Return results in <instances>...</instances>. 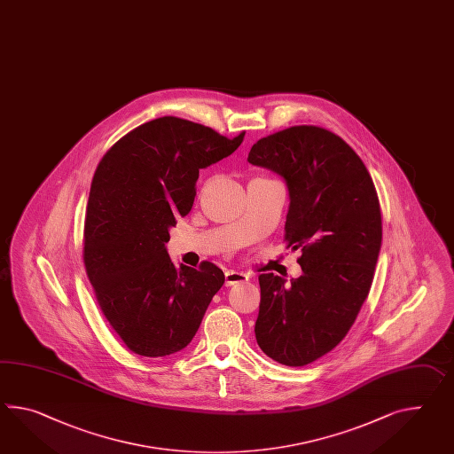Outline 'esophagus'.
<instances>
[{"label":"esophagus","instance_id":"obj_1","mask_svg":"<svg viewBox=\"0 0 454 454\" xmlns=\"http://www.w3.org/2000/svg\"><path fill=\"white\" fill-rule=\"evenodd\" d=\"M224 278H226V287H231L234 284H243V282H247L249 280V276L247 274H244V272H239V270H226V274H224Z\"/></svg>","mask_w":454,"mask_h":454}]
</instances>
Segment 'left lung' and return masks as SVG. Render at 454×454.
Wrapping results in <instances>:
<instances>
[{"label": "left lung", "mask_w": 454, "mask_h": 454, "mask_svg": "<svg viewBox=\"0 0 454 454\" xmlns=\"http://www.w3.org/2000/svg\"><path fill=\"white\" fill-rule=\"evenodd\" d=\"M247 160L286 178L284 239L301 249L299 278L259 276L255 340L277 363L307 365L343 341L369 295L382 243L376 187L359 155L318 126L266 136Z\"/></svg>", "instance_id": "1"}]
</instances>
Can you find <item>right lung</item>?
Instances as JSON below:
<instances>
[{
  "label": "right lung",
  "instance_id": "1",
  "mask_svg": "<svg viewBox=\"0 0 454 454\" xmlns=\"http://www.w3.org/2000/svg\"><path fill=\"white\" fill-rule=\"evenodd\" d=\"M243 137L162 116L122 136L97 167L83 262L105 318L133 353L162 357L184 349L224 284L208 261L174 266L166 243L193 207L200 168L232 154Z\"/></svg>",
  "mask_w": 454,
  "mask_h": 454
}]
</instances>
